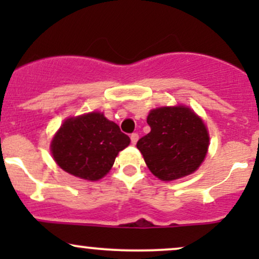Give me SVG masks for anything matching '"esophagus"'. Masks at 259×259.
<instances>
[{"label": "esophagus", "instance_id": "1", "mask_svg": "<svg viewBox=\"0 0 259 259\" xmlns=\"http://www.w3.org/2000/svg\"><path fill=\"white\" fill-rule=\"evenodd\" d=\"M130 140H132V144L135 145L139 140V134H136V133L132 134V135H130Z\"/></svg>", "mask_w": 259, "mask_h": 259}]
</instances>
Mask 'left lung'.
Instances as JSON below:
<instances>
[{
  "instance_id": "left-lung-1",
  "label": "left lung",
  "mask_w": 259,
  "mask_h": 259,
  "mask_svg": "<svg viewBox=\"0 0 259 259\" xmlns=\"http://www.w3.org/2000/svg\"><path fill=\"white\" fill-rule=\"evenodd\" d=\"M151 132L136 144L148 169L163 181L197 170L209 145L204 123L185 106L160 107L148 113Z\"/></svg>"
}]
</instances>
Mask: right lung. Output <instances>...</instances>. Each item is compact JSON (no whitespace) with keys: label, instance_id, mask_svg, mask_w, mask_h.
<instances>
[{"label":"right lung","instance_id":"right-lung-1","mask_svg":"<svg viewBox=\"0 0 259 259\" xmlns=\"http://www.w3.org/2000/svg\"><path fill=\"white\" fill-rule=\"evenodd\" d=\"M129 136L103 113L91 112L64 120L51 142L56 163L80 179L96 181L111 170L115 157L129 146Z\"/></svg>","mask_w":259,"mask_h":259}]
</instances>
